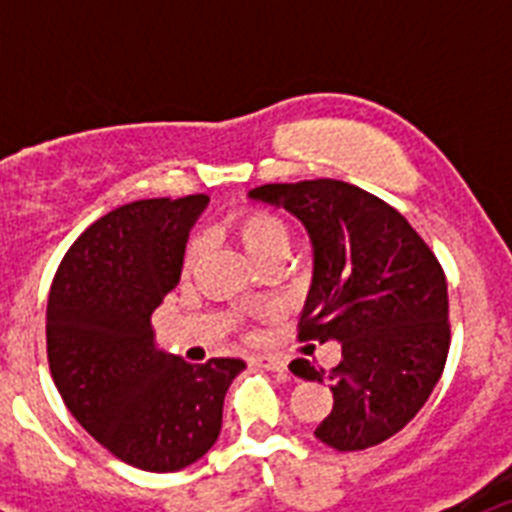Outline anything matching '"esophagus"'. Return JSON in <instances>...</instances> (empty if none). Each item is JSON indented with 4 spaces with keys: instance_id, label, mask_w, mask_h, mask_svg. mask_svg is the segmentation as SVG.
I'll return each instance as SVG.
<instances>
[{
    "instance_id": "1",
    "label": "esophagus",
    "mask_w": 512,
    "mask_h": 512,
    "mask_svg": "<svg viewBox=\"0 0 512 512\" xmlns=\"http://www.w3.org/2000/svg\"><path fill=\"white\" fill-rule=\"evenodd\" d=\"M251 361L256 366H264V369H269V372H277V374L287 372V361L277 359V356H253Z\"/></svg>"
}]
</instances>
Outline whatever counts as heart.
Segmentation results:
<instances>
[{
	"mask_svg": "<svg viewBox=\"0 0 512 512\" xmlns=\"http://www.w3.org/2000/svg\"><path fill=\"white\" fill-rule=\"evenodd\" d=\"M228 230L253 264L269 256H282L287 248V225L274 212L259 210V207H243L233 212L228 217ZM194 259H197V246L192 243L184 256V269H192Z\"/></svg>",
	"mask_w": 512,
	"mask_h": 512,
	"instance_id": "b5f03b06",
	"label": "heart"
}]
</instances>
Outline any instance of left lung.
Instances as JSON below:
<instances>
[{"label": "left lung", "mask_w": 512, "mask_h": 512, "mask_svg": "<svg viewBox=\"0 0 512 512\" xmlns=\"http://www.w3.org/2000/svg\"><path fill=\"white\" fill-rule=\"evenodd\" d=\"M248 197L284 207L310 235L300 341L341 343L328 374L310 364L295 372L330 382L333 410L315 436L338 451L387 441L418 415L449 356L441 264L395 207L354 184H264Z\"/></svg>", "instance_id": "1"}]
</instances>
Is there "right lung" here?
Listing matches in <instances>:
<instances>
[{
  "instance_id": "add662e5",
  "label": "right lung",
  "mask_w": 512,
  "mask_h": 512,
  "mask_svg": "<svg viewBox=\"0 0 512 512\" xmlns=\"http://www.w3.org/2000/svg\"><path fill=\"white\" fill-rule=\"evenodd\" d=\"M207 194L138 200L99 217L66 251L48 295L45 341L69 413L117 459L176 472L220 436L241 359L187 364L156 346L151 315L182 279Z\"/></svg>"
}]
</instances>
